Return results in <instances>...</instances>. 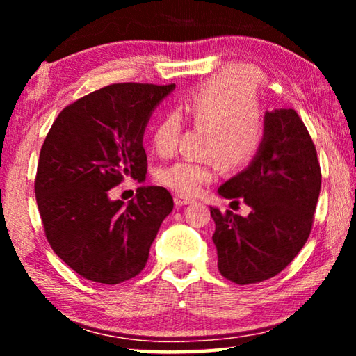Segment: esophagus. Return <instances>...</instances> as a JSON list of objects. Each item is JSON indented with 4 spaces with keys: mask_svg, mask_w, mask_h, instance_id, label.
Listing matches in <instances>:
<instances>
[{
    "mask_svg": "<svg viewBox=\"0 0 356 356\" xmlns=\"http://www.w3.org/2000/svg\"><path fill=\"white\" fill-rule=\"evenodd\" d=\"M193 202V200L191 197H186V196H180V195H176L174 196V204H176V206H186V204H191Z\"/></svg>",
    "mask_w": 356,
    "mask_h": 356,
    "instance_id": "1",
    "label": "esophagus"
}]
</instances>
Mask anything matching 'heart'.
Listing matches in <instances>:
<instances>
[{"label": "heart", "mask_w": 356, "mask_h": 356, "mask_svg": "<svg viewBox=\"0 0 356 356\" xmlns=\"http://www.w3.org/2000/svg\"><path fill=\"white\" fill-rule=\"evenodd\" d=\"M186 122L204 129L202 155L209 159L180 160L159 171V182L180 196H195L212 184L218 163L226 171H242L261 152L265 120L257 108L256 81L248 72L227 67L186 92L177 106ZM182 122L165 114L152 129L156 154L168 156L177 147Z\"/></svg>", "instance_id": "1"}]
</instances>
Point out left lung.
Returning a JSON list of instances; mask_svg holds the SVG:
<instances>
[{
	"label": "left lung",
	"mask_w": 356,
	"mask_h": 356,
	"mask_svg": "<svg viewBox=\"0 0 356 356\" xmlns=\"http://www.w3.org/2000/svg\"><path fill=\"white\" fill-rule=\"evenodd\" d=\"M321 185L317 150L297 111L265 114L261 152L218 188L227 200L248 204L251 213L210 207L220 273L243 286L282 272L309 237Z\"/></svg>",
	"instance_id": "8db88e82"
}]
</instances>
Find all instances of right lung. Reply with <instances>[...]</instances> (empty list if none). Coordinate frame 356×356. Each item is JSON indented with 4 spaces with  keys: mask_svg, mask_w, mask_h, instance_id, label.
Returning a JSON list of instances; mask_svg holds the SVG:
<instances>
[{
    "mask_svg": "<svg viewBox=\"0 0 356 356\" xmlns=\"http://www.w3.org/2000/svg\"><path fill=\"white\" fill-rule=\"evenodd\" d=\"M174 88L110 84L65 106L47 134L35 201L48 243L84 280L113 286L140 275L171 213L172 196L163 186H141L127 206L108 195L125 177H146L144 129Z\"/></svg>",
    "mask_w": 356,
    "mask_h": 356,
    "instance_id": "right-lung-1",
    "label": "right lung"
}]
</instances>
